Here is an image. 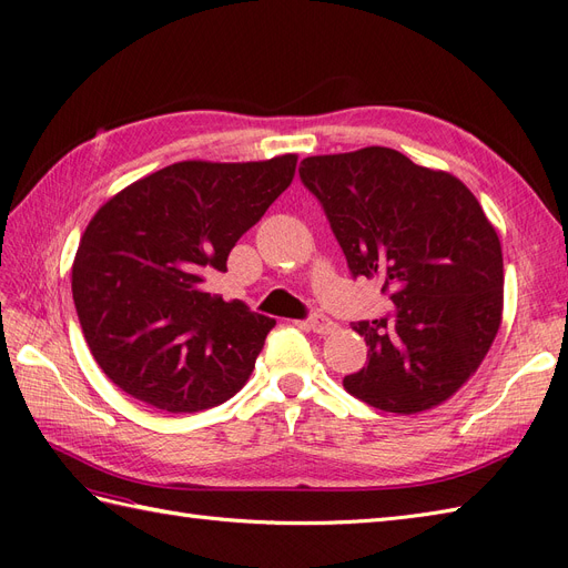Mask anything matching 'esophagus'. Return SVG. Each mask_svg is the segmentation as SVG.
I'll return each mask as SVG.
<instances>
[{
    "instance_id": "esophagus-1",
    "label": "esophagus",
    "mask_w": 568,
    "mask_h": 568,
    "mask_svg": "<svg viewBox=\"0 0 568 568\" xmlns=\"http://www.w3.org/2000/svg\"><path fill=\"white\" fill-rule=\"evenodd\" d=\"M305 326L311 332H315V334H332L336 329V324L329 317H324V315H311V317L305 320Z\"/></svg>"
}]
</instances>
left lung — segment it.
I'll return each mask as SVG.
<instances>
[{
    "label": "left lung",
    "instance_id": "obj_1",
    "mask_svg": "<svg viewBox=\"0 0 568 568\" xmlns=\"http://www.w3.org/2000/svg\"><path fill=\"white\" fill-rule=\"evenodd\" d=\"M353 277L382 282L390 313L357 322L369 363L343 388L415 415L448 400L486 357L503 320V248L476 196L443 170L367 146L303 159Z\"/></svg>",
    "mask_w": 568,
    "mask_h": 568
}]
</instances>
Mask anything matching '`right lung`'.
<instances>
[{"instance_id":"add662e5","label":"right lung","mask_w":568,"mask_h":568,"mask_svg":"<svg viewBox=\"0 0 568 568\" xmlns=\"http://www.w3.org/2000/svg\"><path fill=\"white\" fill-rule=\"evenodd\" d=\"M296 156L182 161L125 186L84 230L73 301L109 379L168 412H199L246 384L274 320L209 294L227 255L294 180Z\"/></svg>"}]
</instances>
